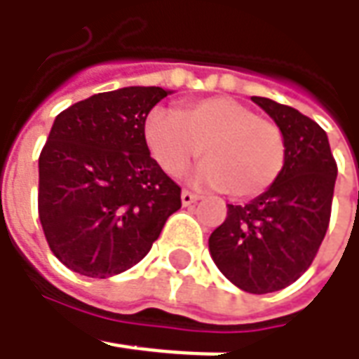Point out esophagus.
Segmentation results:
<instances>
[{
    "instance_id": "esophagus-1",
    "label": "esophagus",
    "mask_w": 359,
    "mask_h": 359,
    "mask_svg": "<svg viewBox=\"0 0 359 359\" xmlns=\"http://www.w3.org/2000/svg\"><path fill=\"white\" fill-rule=\"evenodd\" d=\"M198 200H200V196H196V194H191V191H187V189L182 191V203H184V205H191V203H196Z\"/></svg>"
}]
</instances>
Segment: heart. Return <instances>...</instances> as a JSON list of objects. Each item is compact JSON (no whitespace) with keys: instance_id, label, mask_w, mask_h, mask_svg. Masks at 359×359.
<instances>
[{"instance_id":"obj_1","label":"heart","mask_w":359,"mask_h":359,"mask_svg":"<svg viewBox=\"0 0 359 359\" xmlns=\"http://www.w3.org/2000/svg\"><path fill=\"white\" fill-rule=\"evenodd\" d=\"M144 135L170 175H182L203 149L198 180L231 198L264 194L285 161L282 130L231 97L201 100L180 114L158 107L145 119Z\"/></svg>"}]
</instances>
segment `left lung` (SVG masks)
<instances>
[{
	"label": "left lung",
	"instance_id": "1",
	"mask_svg": "<svg viewBox=\"0 0 359 359\" xmlns=\"http://www.w3.org/2000/svg\"><path fill=\"white\" fill-rule=\"evenodd\" d=\"M282 130L285 161L276 182L228 217L210 236V254L233 285L269 294L310 268L330 224L338 165L327 133L290 105L254 95Z\"/></svg>",
	"mask_w": 359,
	"mask_h": 359
}]
</instances>
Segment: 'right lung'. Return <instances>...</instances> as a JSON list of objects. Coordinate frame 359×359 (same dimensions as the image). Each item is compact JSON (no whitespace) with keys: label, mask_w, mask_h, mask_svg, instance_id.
<instances>
[{"label":"right lung","mask_w":359,"mask_h":359,"mask_svg":"<svg viewBox=\"0 0 359 359\" xmlns=\"http://www.w3.org/2000/svg\"><path fill=\"white\" fill-rule=\"evenodd\" d=\"M172 91L95 93L55 118L39 156V222L63 266L111 278L142 262L182 189L149 156L145 118Z\"/></svg>","instance_id":"right-lung-1"}]
</instances>
